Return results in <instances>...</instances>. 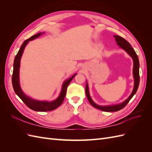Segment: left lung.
Segmentation results:
<instances>
[{"mask_svg":"<svg viewBox=\"0 0 152 152\" xmlns=\"http://www.w3.org/2000/svg\"><path fill=\"white\" fill-rule=\"evenodd\" d=\"M114 37L115 39V40L117 42V44L119 45L121 48L124 49L130 55V56L132 57L133 59V61H134V67H133V75H134V89H133V91L132 92L131 94L129 96L125 102H124L123 103L118 104H115V105H112V106H107V107H103V106H99L96 104V103H94V102L92 100L91 96L89 95V89H88V85L86 83V94L87 98V99L91 103L92 106L96 108H98L102 111L104 112H117L118 110H121V109L124 108L126 106L127 104V103L129 102V101L133 97L136 91L137 90V88L139 87L140 84V72H139V68H140V62H139V59L138 57H137V54L135 52V50H134L132 47L131 44L129 43L127 41L122 38L121 36H118V35H114Z\"/></svg>","mask_w":152,"mask_h":152,"instance_id":"left-lung-1","label":"left lung"}]
</instances>
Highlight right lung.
Returning <instances> with one entry per match:
<instances>
[{
  "label": "right lung",
  "mask_w": 152,
  "mask_h": 152,
  "mask_svg": "<svg viewBox=\"0 0 152 152\" xmlns=\"http://www.w3.org/2000/svg\"><path fill=\"white\" fill-rule=\"evenodd\" d=\"M41 34H42V33H39L37 34L31 36L30 38L25 40L23 43L22 44L19 51H18L16 56H15V61H14L13 72L12 75V84L14 91H15L16 94L19 96L20 98L29 108L37 112H49L56 109L62 104L66 93L67 87L69 84L70 83L72 79L77 74L73 75L71 78L68 79L64 82L62 86L60 94H59V97L56 100L53 101V102H40V101L34 100L28 97V96H26L23 93L22 90L21 89L19 81V70L20 66V59L22 56V54L23 53L24 49L29 41L37 38Z\"/></svg>",
  "instance_id": "add662e5"
}]
</instances>
